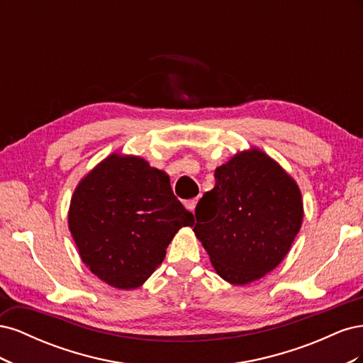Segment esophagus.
<instances>
[{"label":"esophagus","instance_id":"1","mask_svg":"<svg viewBox=\"0 0 363 363\" xmlns=\"http://www.w3.org/2000/svg\"><path fill=\"white\" fill-rule=\"evenodd\" d=\"M196 203H199V199H194V200H189V201H186L184 203V206L189 208L191 212H194L195 211V206H196Z\"/></svg>","mask_w":363,"mask_h":363}]
</instances>
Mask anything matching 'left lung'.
<instances>
[{
  "label": "left lung",
  "mask_w": 363,
  "mask_h": 363,
  "mask_svg": "<svg viewBox=\"0 0 363 363\" xmlns=\"http://www.w3.org/2000/svg\"><path fill=\"white\" fill-rule=\"evenodd\" d=\"M215 180L196 204L194 232L219 277L232 284L259 280L284 259L300 232L298 184L257 148L218 167Z\"/></svg>",
  "instance_id": "1"
}]
</instances>
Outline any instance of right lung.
<instances>
[{
  "label": "right lung",
  "instance_id": "right-lung-1",
  "mask_svg": "<svg viewBox=\"0 0 363 363\" xmlns=\"http://www.w3.org/2000/svg\"><path fill=\"white\" fill-rule=\"evenodd\" d=\"M69 232L92 274L118 289H136L194 215L169 177L138 156L113 152L82 179L68 212Z\"/></svg>",
  "mask_w": 363,
  "mask_h": 363
}]
</instances>
